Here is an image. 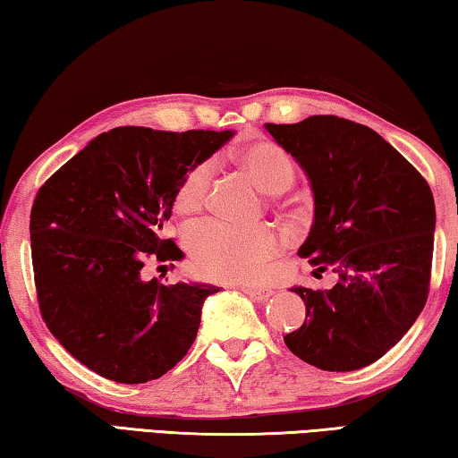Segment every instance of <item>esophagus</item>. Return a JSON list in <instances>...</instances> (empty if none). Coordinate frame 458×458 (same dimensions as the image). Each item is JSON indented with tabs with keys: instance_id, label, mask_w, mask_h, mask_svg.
Segmentation results:
<instances>
[{
	"instance_id": "obj_1",
	"label": "esophagus",
	"mask_w": 458,
	"mask_h": 458,
	"mask_svg": "<svg viewBox=\"0 0 458 458\" xmlns=\"http://www.w3.org/2000/svg\"><path fill=\"white\" fill-rule=\"evenodd\" d=\"M242 291L248 294V297H252L254 301H267L275 294L273 289H267V286H242Z\"/></svg>"
}]
</instances>
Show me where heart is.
<instances>
[{"label":"heart","instance_id":"1","mask_svg":"<svg viewBox=\"0 0 458 458\" xmlns=\"http://www.w3.org/2000/svg\"><path fill=\"white\" fill-rule=\"evenodd\" d=\"M238 165L262 191H284L294 180L293 159L273 141H257L236 155ZM212 185V164L198 161L185 169L174 191V210L193 218L206 208ZM281 248V236L268 224L238 226L210 222L191 236V260L201 276L218 283H254L267 273Z\"/></svg>","mask_w":458,"mask_h":458}]
</instances>
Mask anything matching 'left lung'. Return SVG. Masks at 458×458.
Returning <instances> with one entry per match:
<instances>
[{"label":"left lung","instance_id":"obj_1","mask_svg":"<svg viewBox=\"0 0 458 458\" xmlns=\"http://www.w3.org/2000/svg\"><path fill=\"white\" fill-rule=\"evenodd\" d=\"M265 129L311 180L315 222L299 257L317 273L337 275L327 291L291 289L307 315L284 344L325 371L366 368L404 337L428 299L437 224L430 185L360 123L315 114Z\"/></svg>","mask_w":458,"mask_h":458}]
</instances>
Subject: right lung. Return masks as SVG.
<instances>
[{
    "instance_id": "1",
    "label": "right lung",
    "mask_w": 458,
    "mask_h": 458,
    "mask_svg": "<svg viewBox=\"0 0 458 458\" xmlns=\"http://www.w3.org/2000/svg\"><path fill=\"white\" fill-rule=\"evenodd\" d=\"M232 131L117 127L66 161L30 214L42 319L60 345L98 376L143 384L167 374L198 335L201 303L218 286L143 281L147 260L183 257L161 236L185 169Z\"/></svg>"
}]
</instances>
